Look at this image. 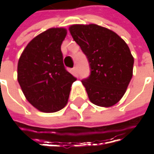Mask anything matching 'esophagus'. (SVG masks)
<instances>
[{
  "mask_svg": "<svg viewBox=\"0 0 154 154\" xmlns=\"http://www.w3.org/2000/svg\"><path fill=\"white\" fill-rule=\"evenodd\" d=\"M73 74H74V75H77V74H78V68H77L76 66L73 68Z\"/></svg>",
  "mask_w": 154,
  "mask_h": 154,
  "instance_id": "34e87169",
  "label": "esophagus"
}]
</instances>
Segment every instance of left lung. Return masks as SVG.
<instances>
[{"instance_id": "left-lung-1", "label": "left lung", "mask_w": 154, "mask_h": 154, "mask_svg": "<svg viewBox=\"0 0 154 154\" xmlns=\"http://www.w3.org/2000/svg\"><path fill=\"white\" fill-rule=\"evenodd\" d=\"M68 30L90 63L91 74L82 81L89 100L100 107L115 105L133 76L134 57L128 45L113 31L95 24L72 25Z\"/></svg>"}]
</instances>
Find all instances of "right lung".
Wrapping results in <instances>:
<instances>
[{
  "mask_svg": "<svg viewBox=\"0 0 154 154\" xmlns=\"http://www.w3.org/2000/svg\"><path fill=\"white\" fill-rule=\"evenodd\" d=\"M63 27L50 28L32 39L18 62L17 79L27 101L45 113L63 109L76 80L64 68L61 45Z\"/></svg>",
  "mask_w": 154,
  "mask_h": 154,
  "instance_id": "1",
  "label": "right lung"
}]
</instances>
